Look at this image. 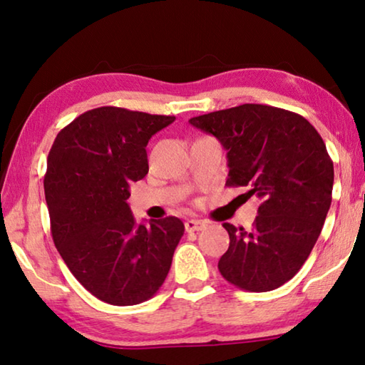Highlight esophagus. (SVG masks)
Returning a JSON list of instances; mask_svg holds the SVG:
<instances>
[{"label":"esophagus","mask_w":365,"mask_h":365,"mask_svg":"<svg viewBox=\"0 0 365 365\" xmlns=\"http://www.w3.org/2000/svg\"><path fill=\"white\" fill-rule=\"evenodd\" d=\"M205 227V222L200 220H187L185 221V230L187 232H193V231H201Z\"/></svg>","instance_id":"1"}]
</instances>
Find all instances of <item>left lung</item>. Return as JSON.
Segmentation results:
<instances>
[{
    "mask_svg": "<svg viewBox=\"0 0 365 365\" xmlns=\"http://www.w3.org/2000/svg\"><path fill=\"white\" fill-rule=\"evenodd\" d=\"M190 124L226 149L227 187L260 200L251 231L222 225L230 247L217 269L242 290H275L302 269L329 211L334 167L322 135L300 114L252 103Z\"/></svg>",
    "mask_w": 365,
    "mask_h": 365,
    "instance_id": "obj_1",
    "label": "left lung"
}]
</instances>
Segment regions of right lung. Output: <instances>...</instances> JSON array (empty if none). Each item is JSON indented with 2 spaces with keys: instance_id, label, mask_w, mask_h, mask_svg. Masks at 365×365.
Segmentation results:
<instances>
[{
  "instance_id": "1",
  "label": "right lung",
  "mask_w": 365,
  "mask_h": 365,
  "mask_svg": "<svg viewBox=\"0 0 365 365\" xmlns=\"http://www.w3.org/2000/svg\"><path fill=\"white\" fill-rule=\"evenodd\" d=\"M175 121L101 106L80 114L57 134L43 190L51 231L63 262L98 300L130 307L164 284L185 231L175 216L138 225L129 185L149 172V139Z\"/></svg>"
}]
</instances>
